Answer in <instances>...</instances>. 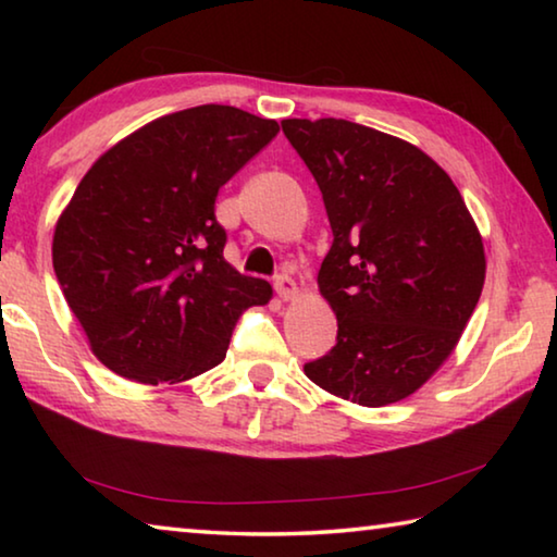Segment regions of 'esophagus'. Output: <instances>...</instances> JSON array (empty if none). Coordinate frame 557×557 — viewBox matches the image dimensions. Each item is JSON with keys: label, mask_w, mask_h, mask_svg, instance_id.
I'll return each mask as SVG.
<instances>
[{"label": "esophagus", "mask_w": 557, "mask_h": 557, "mask_svg": "<svg viewBox=\"0 0 557 557\" xmlns=\"http://www.w3.org/2000/svg\"><path fill=\"white\" fill-rule=\"evenodd\" d=\"M275 289H277L280 299H285V301L295 299V297H297V292H299L297 282L292 280L289 275H277V277H275Z\"/></svg>", "instance_id": "34e87169"}]
</instances>
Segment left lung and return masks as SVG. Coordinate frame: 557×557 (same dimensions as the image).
<instances>
[{"label": "left lung", "mask_w": 557, "mask_h": 557, "mask_svg": "<svg viewBox=\"0 0 557 557\" xmlns=\"http://www.w3.org/2000/svg\"><path fill=\"white\" fill-rule=\"evenodd\" d=\"M322 191L334 243L319 270L336 346L305 366L366 408L408 398L447 356L482 297V235L459 188L405 139L348 120H282Z\"/></svg>", "instance_id": "8db88e82"}]
</instances>
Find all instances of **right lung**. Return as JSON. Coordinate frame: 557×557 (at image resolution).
<instances>
[{
	"label": "right lung",
	"mask_w": 557,
	"mask_h": 557,
	"mask_svg": "<svg viewBox=\"0 0 557 557\" xmlns=\"http://www.w3.org/2000/svg\"><path fill=\"white\" fill-rule=\"evenodd\" d=\"M280 132L231 106L172 112L110 147L53 231V270L90 351L122 379L182 383L219 366L270 282L223 258L215 196Z\"/></svg>",
	"instance_id": "1"
}]
</instances>
